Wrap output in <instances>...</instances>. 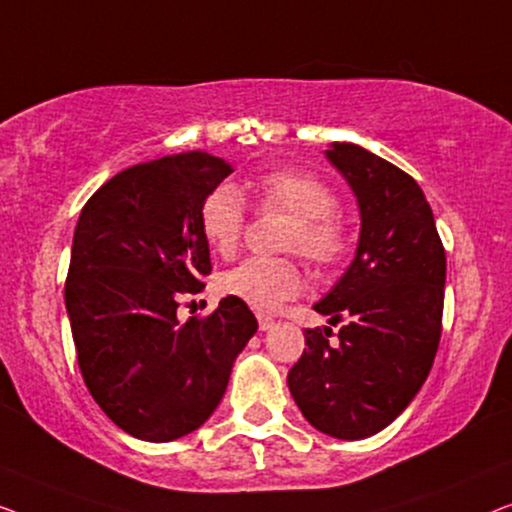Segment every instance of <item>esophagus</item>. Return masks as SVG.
Listing matches in <instances>:
<instances>
[{
    "label": "esophagus",
    "instance_id": "esophagus-1",
    "mask_svg": "<svg viewBox=\"0 0 512 512\" xmlns=\"http://www.w3.org/2000/svg\"><path fill=\"white\" fill-rule=\"evenodd\" d=\"M257 322H259V329H262V331H269L273 325H276V320L269 318V315H262V313L257 315Z\"/></svg>",
    "mask_w": 512,
    "mask_h": 512
}]
</instances>
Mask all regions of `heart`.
Here are the masks:
<instances>
[{
  "label": "heart",
  "mask_w": 512,
  "mask_h": 512,
  "mask_svg": "<svg viewBox=\"0 0 512 512\" xmlns=\"http://www.w3.org/2000/svg\"><path fill=\"white\" fill-rule=\"evenodd\" d=\"M262 208H280L294 215L285 250L304 255L315 269L331 271L348 257L350 229L336 213V194L320 178L297 169H271L255 178ZM199 232L208 248L222 257L236 253L246 232V204L234 185L218 183L197 208ZM220 290L257 311H276L283 301L304 290V271L290 257H250L222 273Z\"/></svg>",
  "instance_id": "1"
}]
</instances>
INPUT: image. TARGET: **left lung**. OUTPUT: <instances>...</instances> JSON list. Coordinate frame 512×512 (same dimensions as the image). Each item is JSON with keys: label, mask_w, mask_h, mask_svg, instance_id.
Returning <instances> with one entry per match:
<instances>
[{"label": "left lung", "mask_w": 512, "mask_h": 512, "mask_svg": "<svg viewBox=\"0 0 512 512\" xmlns=\"http://www.w3.org/2000/svg\"><path fill=\"white\" fill-rule=\"evenodd\" d=\"M327 160L359 204L357 253L313 308L331 329H306L287 385L322 434L359 441L383 431L427 380L441 341L445 250L413 178L355 143H331Z\"/></svg>", "instance_id": "obj_1"}]
</instances>
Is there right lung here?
Returning a JSON list of instances; mask_svg holds the SVG:
<instances>
[{
    "label": "right lung",
    "mask_w": 512,
    "mask_h": 512,
    "mask_svg": "<svg viewBox=\"0 0 512 512\" xmlns=\"http://www.w3.org/2000/svg\"><path fill=\"white\" fill-rule=\"evenodd\" d=\"M232 164L201 150L134 164L83 206L64 283L78 366L122 431L176 441L204 424L257 331L243 301L178 320V294L211 273L197 208Z\"/></svg>",
    "instance_id": "obj_1"
}]
</instances>
